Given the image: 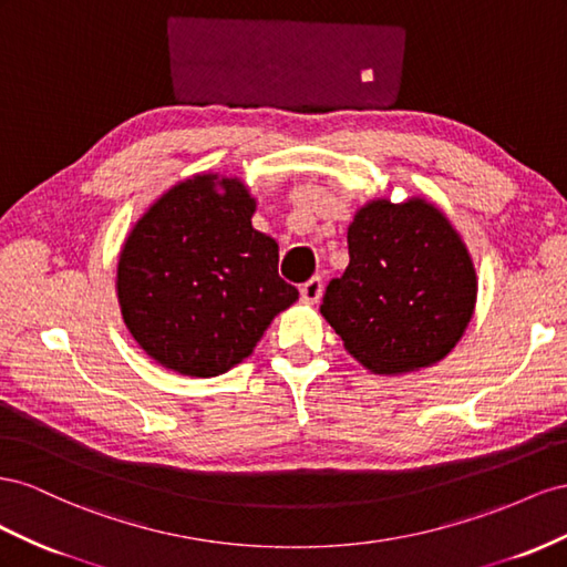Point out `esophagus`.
Instances as JSON below:
<instances>
[{"label":"esophagus","instance_id":"34e87169","mask_svg":"<svg viewBox=\"0 0 567 567\" xmlns=\"http://www.w3.org/2000/svg\"><path fill=\"white\" fill-rule=\"evenodd\" d=\"M299 292H301V301H306V303H316V301L322 297V280H320L318 275H316V278H311L309 282H303V285H301Z\"/></svg>","mask_w":567,"mask_h":567}]
</instances>
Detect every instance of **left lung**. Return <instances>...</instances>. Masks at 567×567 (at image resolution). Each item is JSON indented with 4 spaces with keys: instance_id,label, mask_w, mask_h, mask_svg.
<instances>
[{
    "instance_id": "obj_1",
    "label": "left lung",
    "mask_w": 567,
    "mask_h": 567,
    "mask_svg": "<svg viewBox=\"0 0 567 567\" xmlns=\"http://www.w3.org/2000/svg\"><path fill=\"white\" fill-rule=\"evenodd\" d=\"M349 266L320 313L375 375L427 368L456 347L475 311L477 275L454 225L434 204L373 199L347 233Z\"/></svg>"
}]
</instances>
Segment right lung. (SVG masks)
Instances as JSON below:
<instances>
[{
    "instance_id": "add662e5",
    "label": "right lung",
    "mask_w": 567,
    "mask_h": 567,
    "mask_svg": "<svg viewBox=\"0 0 567 567\" xmlns=\"http://www.w3.org/2000/svg\"><path fill=\"white\" fill-rule=\"evenodd\" d=\"M239 177L199 173L173 185L127 235L116 292L147 355L189 378H216L251 355L297 287L278 275V241L254 230Z\"/></svg>"
}]
</instances>
